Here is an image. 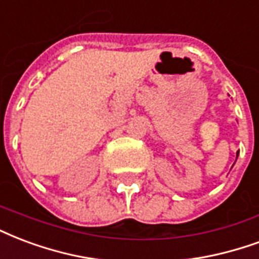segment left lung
<instances>
[{
    "label": "left lung",
    "instance_id": "1",
    "mask_svg": "<svg viewBox=\"0 0 259 259\" xmlns=\"http://www.w3.org/2000/svg\"><path fill=\"white\" fill-rule=\"evenodd\" d=\"M237 155H239V151H237Z\"/></svg>",
    "mask_w": 259,
    "mask_h": 259
}]
</instances>
